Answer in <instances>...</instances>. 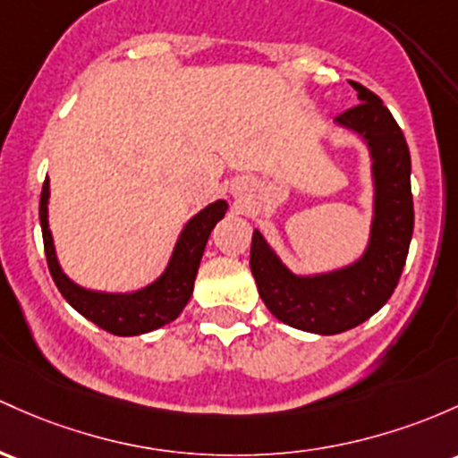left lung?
Listing matches in <instances>:
<instances>
[{
	"mask_svg": "<svg viewBox=\"0 0 458 458\" xmlns=\"http://www.w3.org/2000/svg\"><path fill=\"white\" fill-rule=\"evenodd\" d=\"M350 84L359 106L335 123L368 145L374 187L368 245L352 263L318 274L291 271L260 230H254L250 250L265 306L283 324L315 335L345 333L378 313L398 284L413 237L409 145L383 99L363 84Z\"/></svg>",
	"mask_w": 458,
	"mask_h": 458,
	"instance_id": "8db88e82",
	"label": "left lung"
}]
</instances>
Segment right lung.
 <instances>
[{
	"instance_id": "obj_1",
	"label": "right lung",
	"mask_w": 458,
	"mask_h": 458,
	"mask_svg": "<svg viewBox=\"0 0 458 458\" xmlns=\"http://www.w3.org/2000/svg\"><path fill=\"white\" fill-rule=\"evenodd\" d=\"M225 213H228L225 199H215L213 204L204 206L180 230L172 256L158 278L137 291L110 293V291H95L73 283L60 267L56 245H54L52 230H49V178H45L41 208H38L45 256H47L49 274H52L58 291L82 318L117 336L152 333L156 328L172 324L182 313L193 295L195 276H198L210 230L217 225L219 219H224Z\"/></svg>"
}]
</instances>
